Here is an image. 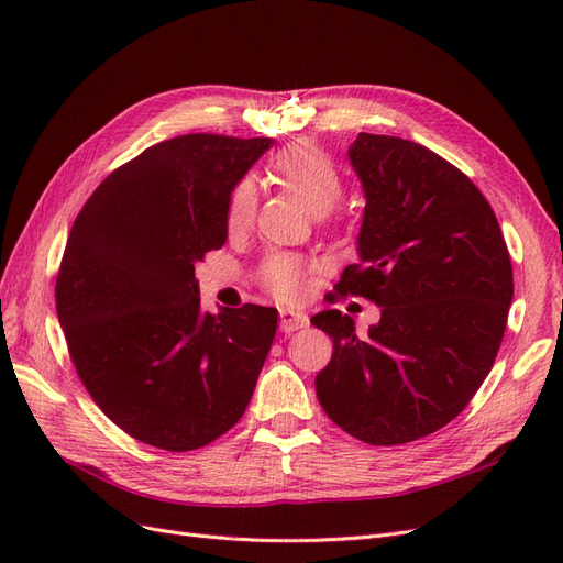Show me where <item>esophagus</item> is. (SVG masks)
<instances>
[{"instance_id": "obj_1", "label": "esophagus", "mask_w": 563, "mask_h": 563, "mask_svg": "<svg viewBox=\"0 0 563 563\" xmlns=\"http://www.w3.org/2000/svg\"><path fill=\"white\" fill-rule=\"evenodd\" d=\"M279 317H282V331L284 333H294V331H300V329H305L308 327V314H302V312H298V310H282L279 312Z\"/></svg>"}]
</instances>
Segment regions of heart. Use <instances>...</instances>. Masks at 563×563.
<instances>
[{
	"mask_svg": "<svg viewBox=\"0 0 563 563\" xmlns=\"http://www.w3.org/2000/svg\"><path fill=\"white\" fill-rule=\"evenodd\" d=\"M269 176L314 216L329 213L343 197V176L338 166L312 143H294L282 150L269 164ZM253 211L255 195L251 183H236L225 207L228 232L246 230ZM261 282L279 300H296L305 291V269L294 255L272 253L261 265Z\"/></svg>",
	"mask_w": 563,
	"mask_h": 563,
	"instance_id": "heart-1",
	"label": "heart"
}]
</instances>
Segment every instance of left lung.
I'll list each match as a JSON object with an SVG mask.
<instances>
[{
  "mask_svg": "<svg viewBox=\"0 0 563 563\" xmlns=\"http://www.w3.org/2000/svg\"><path fill=\"white\" fill-rule=\"evenodd\" d=\"M347 157L366 209L360 263L335 294L383 310L366 338L340 310L312 317L333 340L314 389L338 428L397 446L444 428L482 387L512 305V263L479 187L437 152L360 133Z\"/></svg>",
  "mask_w": 563,
  "mask_h": 563,
  "instance_id": "8db88e82",
  "label": "left lung"
}]
</instances>
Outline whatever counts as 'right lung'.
Masks as SVG:
<instances>
[{"instance_id":"1","label":"right lung","mask_w":563,"mask_h":563,"mask_svg":"<svg viewBox=\"0 0 563 563\" xmlns=\"http://www.w3.org/2000/svg\"><path fill=\"white\" fill-rule=\"evenodd\" d=\"M272 139L187 133L96 187L67 236L56 312L77 376L117 428L195 451L234 428L277 333V310L209 314L195 263L228 240L232 187Z\"/></svg>"}]
</instances>
